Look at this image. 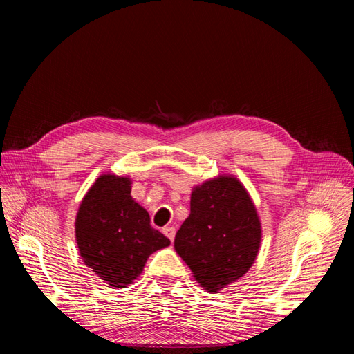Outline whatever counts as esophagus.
I'll use <instances>...</instances> for the list:
<instances>
[{
	"label": "esophagus",
	"instance_id": "34e87169",
	"mask_svg": "<svg viewBox=\"0 0 354 354\" xmlns=\"http://www.w3.org/2000/svg\"><path fill=\"white\" fill-rule=\"evenodd\" d=\"M162 232H164V234H165V236H167L171 242L174 241V236H176V229H174V227L167 226V227H164V229H162Z\"/></svg>",
	"mask_w": 354,
	"mask_h": 354
}]
</instances>
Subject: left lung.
Segmentation results:
<instances>
[{"mask_svg": "<svg viewBox=\"0 0 354 354\" xmlns=\"http://www.w3.org/2000/svg\"><path fill=\"white\" fill-rule=\"evenodd\" d=\"M261 221L242 181L232 174L192 189L190 214L174 248L208 292H217L248 272L261 245Z\"/></svg>", "mask_w": 354, "mask_h": 354, "instance_id": "8db88e82", "label": "left lung"}]
</instances>
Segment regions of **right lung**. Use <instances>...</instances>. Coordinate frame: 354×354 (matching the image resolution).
<instances>
[{
  "label": "right lung",
  "mask_w": 354,
  "mask_h": 354,
  "mask_svg": "<svg viewBox=\"0 0 354 354\" xmlns=\"http://www.w3.org/2000/svg\"><path fill=\"white\" fill-rule=\"evenodd\" d=\"M75 238L85 266L111 288H127L142 274L149 255L169 246L151 226L149 212L131 196L128 176L102 174L82 198Z\"/></svg>",
  "instance_id": "right-lung-1"
}]
</instances>
